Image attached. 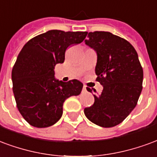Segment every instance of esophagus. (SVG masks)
<instances>
[{
    "label": "esophagus",
    "mask_w": 157,
    "mask_h": 157,
    "mask_svg": "<svg viewBox=\"0 0 157 157\" xmlns=\"http://www.w3.org/2000/svg\"><path fill=\"white\" fill-rule=\"evenodd\" d=\"M83 92H87L86 86H84V85H83Z\"/></svg>",
    "instance_id": "esophagus-1"
}]
</instances>
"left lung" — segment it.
<instances>
[{"instance_id":"obj_1","label":"left lung","mask_w":157,"mask_h":157,"mask_svg":"<svg viewBox=\"0 0 157 157\" xmlns=\"http://www.w3.org/2000/svg\"><path fill=\"white\" fill-rule=\"evenodd\" d=\"M87 34L85 43L97 52L96 81L104 89L99 95L94 94V103L84 109V114L97 125L114 127L136 106L142 90V67L136 49L127 40L109 32Z\"/></svg>"}]
</instances>
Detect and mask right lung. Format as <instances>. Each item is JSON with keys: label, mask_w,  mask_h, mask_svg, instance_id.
I'll list each match as a JSON object with an SVG mask.
<instances>
[{"label": "right lung", "mask_w": 157, "mask_h": 157, "mask_svg": "<svg viewBox=\"0 0 157 157\" xmlns=\"http://www.w3.org/2000/svg\"><path fill=\"white\" fill-rule=\"evenodd\" d=\"M87 32L51 30L37 35L23 46L12 72V90L21 115L31 125L51 126L63 115V105L70 96L78 95L83 83L77 79L58 81L54 67L63 63L71 45L84 40Z\"/></svg>", "instance_id": "1"}]
</instances>
